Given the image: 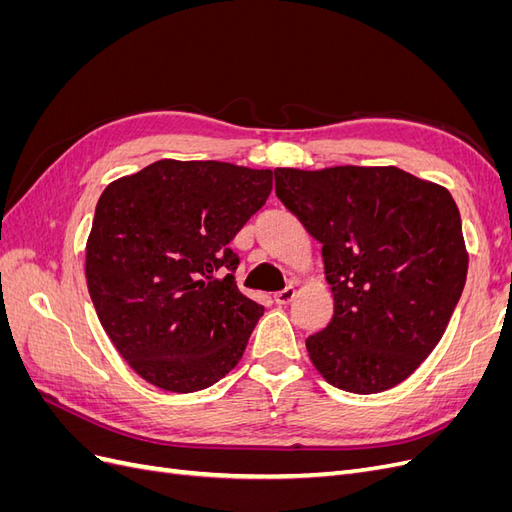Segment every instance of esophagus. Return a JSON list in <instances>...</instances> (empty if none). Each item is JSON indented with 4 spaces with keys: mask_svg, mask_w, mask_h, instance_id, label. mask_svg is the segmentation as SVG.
Here are the masks:
<instances>
[{
    "mask_svg": "<svg viewBox=\"0 0 512 512\" xmlns=\"http://www.w3.org/2000/svg\"><path fill=\"white\" fill-rule=\"evenodd\" d=\"M292 299H294V288L292 286H286L284 290L275 292V303L277 305H288Z\"/></svg>",
    "mask_w": 512,
    "mask_h": 512,
    "instance_id": "1",
    "label": "esophagus"
}]
</instances>
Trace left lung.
Listing matches in <instances>:
<instances>
[{
  "label": "left lung",
  "mask_w": 512,
  "mask_h": 512,
  "mask_svg": "<svg viewBox=\"0 0 512 512\" xmlns=\"http://www.w3.org/2000/svg\"><path fill=\"white\" fill-rule=\"evenodd\" d=\"M275 194L322 243L333 318L305 346L348 393L404 382L438 346L466 286L455 200L397 166L275 168Z\"/></svg>",
  "instance_id": "8db88e82"
}]
</instances>
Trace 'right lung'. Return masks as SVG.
<instances>
[{
    "instance_id": "right-lung-1",
    "label": "right lung",
    "mask_w": 512,
    "mask_h": 512,
    "mask_svg": "<svg viewBox=\"0 0 512 512\" xmlns=\"http://www.w3.org/2000/svg\"><path fill=\"white\" fill-rule=\"evenodd\" d=\"M269 168L158 160L106 185L85 247L89 297L138 376L194 393L239 363L265 307L228 243L265 205Z\"/></svg>"
}]
</instances>
